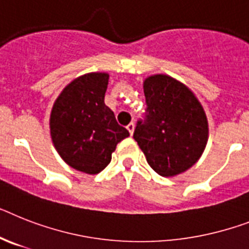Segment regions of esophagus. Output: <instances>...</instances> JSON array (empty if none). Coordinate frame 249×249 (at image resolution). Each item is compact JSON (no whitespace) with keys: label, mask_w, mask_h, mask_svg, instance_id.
Masks as SVG:
<instances>
[{"label":"esophagus","mask_w":249,"mask_h":249,"mask_svg":"<svg viewBox=\"0 0 249 249\" xmlns=\"http://www.w3.org/2000/svg\"><path fill=\"white\" fill-rule=\"evenodd\" d=\"M127 129H128L129 135H133V131H135V124H133V122L128 123V126H127Z\"/></svg>","instance_id":"obj_1"}]
</instances>
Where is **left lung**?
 Masks as SVG:
<instances>
[{"instance_id":"1","label":"left lung","mask_w":249,"mask_h":249,"mask_svg":"<svg viewBox=\"0 0 249 249\" xmlns=\"http://www.w3.org/2000/svg\"><path fill=\"white\" fill-rule=\"evenodd\" d=\"M143 92L146 118L137 122L133 139L159 176H178L196 164L206 147V113L188 86L168 75L146 77Z\"/></svg>"}]
</instances>
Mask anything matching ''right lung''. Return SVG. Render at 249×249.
I'll return each mask as SVG.
<instances>
[{
  "label": "right lung",
  "mask_w": 249,
  "mask_h": 249,
  "mask_svg": "<svg viewBox=\"0 0 249 249\" xmlns=\"http://www.w3.org/2000/svg\"><path fill=\"white\" fill-rule=\"evenodd\" d=\"M109 75L90 72L72 80L51 110L49 128L57 153L66 164L98 174L112 159L117 143L129 136L104 103Z\"/></svg>",
  "instance_id": "obj_1"
}]
</instances>
